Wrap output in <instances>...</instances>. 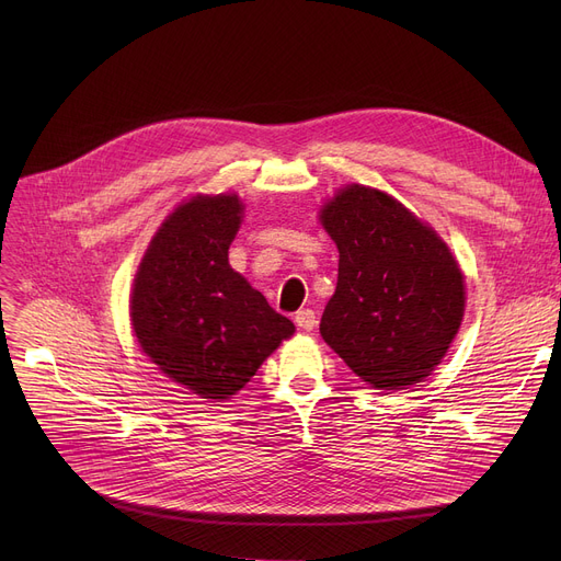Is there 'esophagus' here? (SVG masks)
<instances>
[{
	"instance_id": "esophagus-1",
	"label": "esophagus",
	"mask_w": 561,
	"mask_h": 561,
	"mask_svg": "<svg viewBox=\"0 0 561 561\" xmlns=\"http://www.w3.org/2000/svg\"><path fill=\"white\" fill-rule=\"evenodd\" d=\"M296 325H298L300 330H307V332H311V330L318 325L316 311H311V309H300V311L296 313Z\"/></svg>"
}]
</instances>
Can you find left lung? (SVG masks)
Listing matches in <instances>:
<instances>
[{"instance_id": "8db88e82", "label": "left lung", "mask_w": 561, "mask_h": 561, "mask_svg": "<svg viewBox=\"0 0 561 561\" xmlns=\"http://www.w3.org/2000/svg\"><path fill=\"white\" fill-rule=\"evenodd\" d=\"M339 279L320 336L379 391L419 385L459 332L466 286L444 239L385 191L341 188L320 209Z\"/></svg>"}]
</instances>
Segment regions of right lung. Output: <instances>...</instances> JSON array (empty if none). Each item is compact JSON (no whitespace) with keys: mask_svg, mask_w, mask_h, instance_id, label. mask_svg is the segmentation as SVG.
<instances>
[{"mask_svg":"<svg viewBox=\"0 0 561 561\" xmlns=\"http://www.w3.org/2000/svg\"><path fill=\"white\" fill-rule=\"evenodd\" d=\"M239 195H195L163 220L134 277L129 313L159 370L204 400H227L296 332L229 265Z\"/></svg>","mask_w":561,"mask_h":561,"instance_id":"obj_1","label":"right lung"}]
</instances>
